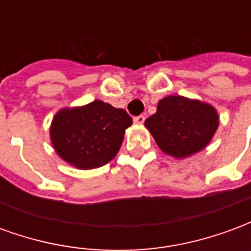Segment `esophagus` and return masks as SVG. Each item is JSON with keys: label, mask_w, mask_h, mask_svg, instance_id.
I'll list each match as a JSON object with an SVG mask.
<instances>
[{"label": "esophagus", "mask_w": 251, "mask_h": 251, "mask_svg": "<svg viewBox=\"0 0 251 251\" xmlns=\"http://www.w3.org/2000/svg\"><path fill=\"white\" fill-rule=\"evenodd\" d=\"M133 121H134L136 124H140V125H141V124H144V121H145V115H142V114L137 115V117L133 118Z\"/></svg>", "instance_id": "esophagus-1"}]
</instances>
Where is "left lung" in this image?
I'll return each mask as SVG.
<instances>
[{
  "label": "left lung",
  "mask_w": 251,
  "mask_h": 251,
  "mask_svg": "<svg viewBox=\"0 0 251 251\" xmlns=\"http://www.w3.org/2000/svg\"><path fill=\"white\" fill-rule=\"evenodd\" d=\"M216 110L199 100L171 95L145 121L160 149L174 157H188L211 141L219 125Z\"/></svg>",
  "instance_id": "8db88e82"
}]
</instances>
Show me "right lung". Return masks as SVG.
<instances>
[{"mask_svg": "<svg viewBox=\"0 0 251 251\" xmlns=\"http://www.w3.org/2000/svg\"><path fill=\"white\" fill-rule=\"evenodd\" d=\"M131 124L125 110L102 100L63 109L52 121V145L64 161L76 168H99L115 157L125 129Z\"/></svg>", "mask_w": 251, "mask_h": 251, "instance_id": "1", "label": "right lung"}]
</instances>
